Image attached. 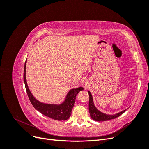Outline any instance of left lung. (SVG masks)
Wrapping results in <instances>:
<instances>
[{
	"label": "left lung",
	"mask_w": 149,
	"mask_h": 149,
	"mask_svg": "<svg viewBox=\"0 0 149 149\" xmlns=\"http://www.w3.org/2000/svg\"><path fill=\"white\" fill-rule=\"evenodd\" d=\"M88 94H89V114H90V116H91V118L94 120L106 121V120L113 119H115L116 118H118V117L120 116L125 111V110H124V111H122V112H119V113H118L115 115H107L106 114H104V113H102V112H100V111H98L96 109V107L94 106L91 93L88 91Z\"/></svg>",
	"instance_id": "1"
}]
</instances>
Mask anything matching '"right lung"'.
Segmentation results:
<instances>
[{
    "label": "right lung",
    "mask_w": 149,
    "mask_h": 149,
    "mask_svg": "<svg viewBox=\"0 0 149 149\" xmlns=\"http://www.w3.org/2000/svg\"><path fill=\"white\" fill-rule=\"evenodd\" d=\"M26 70V62L24 66V80L25 86V89L26 93L28 94V97L31 103V104L38 111L40 112L48 118L57 120H66L68 119L71 114V111L74 106L76 97L78 93L83 89V88H78L76 89H71L68 93L65 101L60 105L54 104H47L38 101L31 94L30 91L29 89L26 81L25 76Z\"/></svg>",
    "instance_id": "add662e5"
}]
</instances>
